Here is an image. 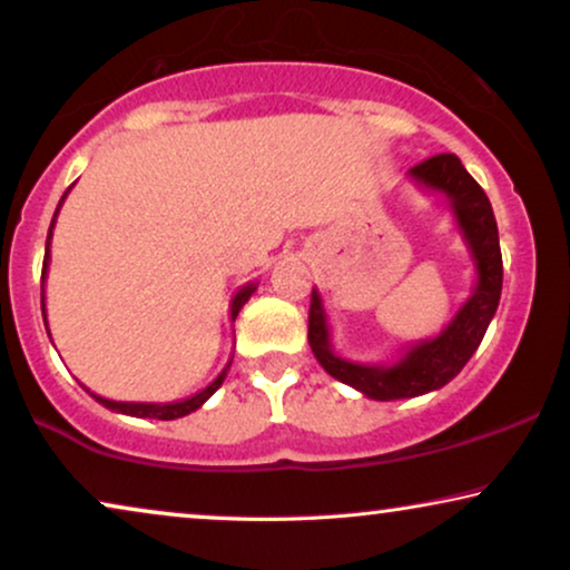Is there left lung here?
<instances>
[{
	"mask_svg": "<svg viewBox=\"0 0 570 570\" xmlns=\"http://www.w3.org/2000/svg\"><path fill=\"white\" fill-rule=\"evenodd\" d=\"M409 177L416 186L442 194L450 202L458 230L474 258L476 285L438 337L411 343L395 364H358L337 356L332 351L322 295L314 287L312 308H308V345L316 361L330 376L351 384L372 401H401L445 387L465 366V361L474 356L498 312L502 291V256L492 204L482 186L465 173L461 159L455 154H438L411 167Z\"/></svg>",
	"mask_w": 570,
	"mask_h": 570,
	"instance_id": "8db88e82",
	"label": "left lung"
}]
</instances>
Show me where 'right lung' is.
Masks as SVG:
<instances>
[{
  "label": "right lung",
  "instance_id": "obj_1",
  "mask_svg": "<svg viewBox=\"0 0 570 570\" xmlns=\"http://www.w3.org/2000/svg\"><path fill=\"white\" fill-rule=\"evenodd\" d=\"M72 188V186H70ZM68 188V190H70ZM68 190H65V196H68ZM62 196V202H65ZM62 202H59V206H62ZM59 206L55 212V217H51V227H49V235H47V254H43V269H41V314H43V324H47V306H43V279H47V269H49V243H51V230H55V222H57V214H59ZM256 291V283H248L243 285L238 293H235V298L230 303V316L235 322V316H238V312L243 308V303H246L250 295H254ZM49 332V327H47ZM230 364L233 358L227 361V366L222 368L217 380H214L212 384H206V387L202 390V393L190 395L186 397V401H173V403H122V401H109V397H99L94 395L96 401H99L105 409L109 411H117V413H128V416H138V419H159V421H173V419H180V416H188V413H194L196 409H202V405L209 401V397L217 393V390L222 387V382H225L227 372H230Z\"/></svg>",
  "mask_w": 570,
  "mask_h": 570
}]
</instances>
